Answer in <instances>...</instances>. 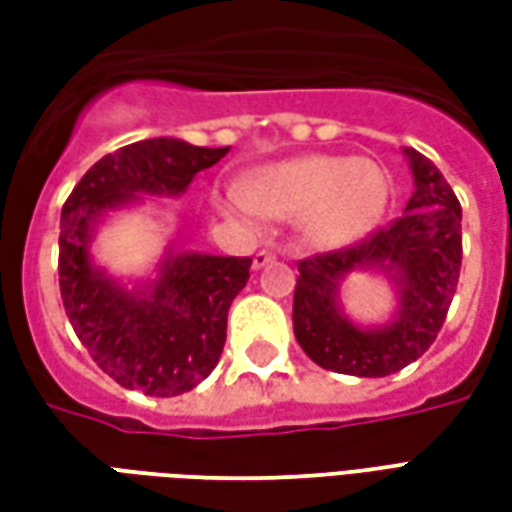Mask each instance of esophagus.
Instances as JSON below:
<instances>
[{
	"label": "esophagus",
	"mask_w": 512,
	"mask_h": 512,
	"mask_svg": "<svg viewBox=\"0 0 512 512\" xmlns=\"http://www.w3.org/2000/svg\"><path fill=\"white\" fill-rule=\"evenodd\" d=\"M271 260H274V252H271V249H260V252H255V257H252V266L266 268Z\"/></svg>",
	"instance_id": "34e87169"
}]
</instances>
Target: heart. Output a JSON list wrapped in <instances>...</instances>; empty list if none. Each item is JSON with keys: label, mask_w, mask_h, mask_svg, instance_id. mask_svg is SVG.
<instances>
[{"label": "heart", "mask_w": 512, "mask_h": 512, "mask_svg": "<svg viewBox=\"0 0 512 512\" xmlns=\"http://www.w3.org/2000/svg\"><path fill=\"white\" fill-rule=\"evenodd\" d=\"M386 194L389 178L370 158L304 156L263 169L249 189L230 186L224 205L241 216H299L310 244L337 249L378 222Z\"/></svg>", "instance_id": "b5f03b06"}]
</instances>
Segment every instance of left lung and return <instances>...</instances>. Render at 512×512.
<instances>
[{
    "label": "left lung",
    "mask_w": 512,
    "mask_h": 512,
    "mask_svg": "<svg viewBox=\"0 0 512 512\" xmlns=\"http://www.w3.org/2000/svg\"><path fill=\"white\" fill-rule=\"evenodd\" d=\"M414 194L397 219L337 252L299 263L293 334L315 365L343 376L384 378L428 351L461 277V202L439 167L403 150ZM351 270H384L398 285L396 318L356 327L339 310V282Z\"/></svg>",
    "instance_id": "8db88e82"
}]
</instances>
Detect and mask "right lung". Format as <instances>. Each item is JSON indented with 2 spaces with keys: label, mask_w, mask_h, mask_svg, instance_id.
Returning <instances> with one entry per match:
<instances>
[{
  "label": "right lung",
  "mask_w": 512,
  "mask_h": 512,
  "mask_svg": "<svg viewBox=\"0 0 512 512\" xmlns=\"http://www.w3.org/2000/svg\"><path fill=\"white\" fill-rule=\"evenodd\" d=\"M230 147H197L183 139H142L87 169L60 219V293L73 332L95 365L126 389L175 397L211 376L227 337V310L244 290L252 257L175 252L158 277L123 288L90 257L98 219L142 200L178 197L197 172Z\"/></svg>",
  "instance_id": "obj_1"
}]
</instances>
